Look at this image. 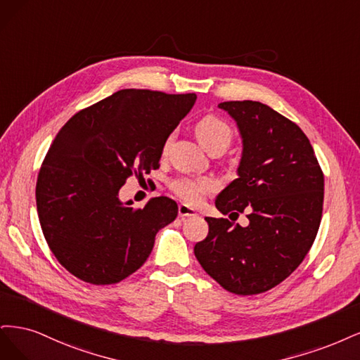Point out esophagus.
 <instances>
[{"label":"esophagus","instance_id":"esophagus-1","mask_svg":"<svg viewBox=\"0 0 360 360\" xmlns=\"http://www.w3.org/2000/svg\"><path fill=\"white\" fill-rule=\"evenodd\" d=\"M178 214H179V217H181V218H185V217H194V215H197V212L193 210V207H190L188 205H185V203H181V205L178 206Z\"/></svg>","mask_w":360,"mask_h":360}]
</instances>
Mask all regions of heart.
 Instances as JSON below:
<instances>
[{
  "label": "heart",
  "mask_w": 360,
  "mask_h": 360,
  "mask_svg": "<svg viewBox=\"0 0 360 360\" xmlns=\"http://www.w3.org/2000/svg\"><path fill=\"white\" fill-rule=\"evenodd\" d=\"M195 134L206 149L217 145L227 148L231 141V129L229 124L215 115H205L200 118L195 125ZM172 188L182 200L195 205L203 199L205 194L214 191V184L210 179H176L172 184Z\"/></svg>",
  "instance_id": "heart-1"
}]
</instances>
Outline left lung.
<instances>
[{"label": "left lung", "mask_w": 360, "mask_h": 360, "mask_svg": "<svg viewBox=\"0 0 360 360\" xmlns=\"http://www.w3.org/2000/svg\"><path fill=\"white\" fill-rule=\"evenodd\" d=\"M242 139L238 178L217 195L221 214L247 211L242 227L227 218L205 219L207 236L194 247L205 272L227 292H268L302 263L323 212L324 178L308 137L260 101L218 104Z\"/></svg>", "instance_id": "1"}]
</instances>
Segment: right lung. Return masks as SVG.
<instances>
[{
  "label": "right lung",
  "mask_w": 360,
  "mask_h": 360,
  "mask_svg": "<svg viewBox=\"0 0 360 360\" xmlns=\"http://www.w3.org/2000/svg\"><path fill=\"white\" fill-rule=\"evenodd\" d=\"M195 98L121 89L77 112L56 134L37 178V212L53 256L79 280L122 281L146 262L158 230L176 218L169 197L134 210L118 194L129 176L158 169L167 137Z\"/></svg>",
  "instance_id": "right-lung-1"
}]
</instances>
